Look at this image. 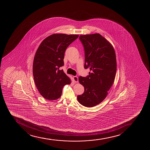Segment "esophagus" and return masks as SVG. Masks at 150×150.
I'll return each instance as SVG.
<instances>
[{
    "instance_id": "34e87169",
    "label": "esophagus",
    "mask_w": 150,
    "mask_h": 150,
    "mask_svg": "<svg viewBox=\"0 0 150 150\" xmlns=\"http://www.w3.org/2000/svg\"><path fill=\"white\" fill-rule=\"evenodd\" d=\"M73 79H74V81L75 83H78L79 81V79H78V76H74L73 77Z\"/></svg>"
}]
</instances>
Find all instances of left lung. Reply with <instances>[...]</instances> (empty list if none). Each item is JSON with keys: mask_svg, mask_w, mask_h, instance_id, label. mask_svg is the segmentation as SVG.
<instances>
[{"mask_svg": "<svg viewBox=\"0 0 150 150\" xmlns=\"http://www.w3.org/2000/svg\"><path fill=\"white\" fill-rule=\"evenodd\" d=\"M79 40L84 47V69L89 68L91 72L86 77L79 78L84 91L77 99L82 105L91 108L103 101L114 83L117 71L115 51L99 33L81 35Z\"/></svg>", "mask_w": 150, "mask_h": 150, "instance_id": "obj_1", "label": "left lung"}]
</instances>
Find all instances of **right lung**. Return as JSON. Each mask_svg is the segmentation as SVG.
Segmentation results:
<instances>
[{"instance_id":"1","label":"right lung","mask_w":150,"mask_h":150,"mask_svg":"<svg viewBox=\"0 0 150 150\" xmlns=\"http://www.w3.org/2000/svg\"><path fill=\"white\" fill-rule=\"evenodd\" d=\"M78 37V35H50L38 48L33 63V75L36 88L45 99L60 98L64 86L71 83L70 79L59 68L64 66L66 49Z\"/></svg>"}]
</instances>
